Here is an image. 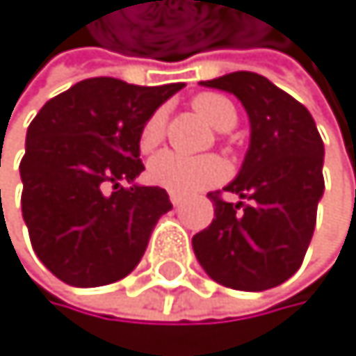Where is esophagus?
Segmentation results:
<instances>
[{
  "label": "esophagus",
  "mask_w": 356,
  "mask_h": 356,
  "mask_svg": "<svg viewBox=\"0 0 356 356\" xmlns=\"http://www.w3.org/2000/svg\"><path fill=\"white\" fill-rule=\"evenodd\" d=\"M169 200H171V204H174V207H180L182 202H185V198H182L180 193H171V195H169Z\"/></svg>",
  "instance_id": "esophagus-1"
}]
</instances>
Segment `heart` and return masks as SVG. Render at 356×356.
Returning a JSON list of instances; mask_svg holds the SVG:
<instances>
[{
	"label": "heart",
	"instance_id": "1",
	"mask_svg": "<svg viewBox=\"0 0 356 356\" xmlns=\"http://www.w3.org/2000/svg\"><path fill=\"white\" fill-rule=\"evenodd\" d=\"M191 107L198 112L209 125L218 131H227L238 123V112L233 103L216 92L198 94ZM165 136V114L158 110L154 112L140 129L138 145L143 152H152L161 145ZM227 169L225 163L218 156H200V158H187L174 152H161L154 156L147 165V176L156 187L167 189L171 193H195L204 187H211L225 178Z\"/></svg>",
	"mask_w": 356,
	"mask_h": 356
}]
</instances>
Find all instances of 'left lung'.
<instances>
[{
  "label": "left lung",
  "mask_w": 356,
  "mask_h": 356,
  "mask_svg": "<svg viewBox=\"0 0 356 356\" xmlns=\"http://www.w3.org/2000/svg\"><path fill=\"white\" fill-rule=\"evenodd\" d=\"M204 88L225 90L244 105L251 143L236 180L218 193L216 218L191 244L207 275L236 291L275 289L293 277L310 244L323 195V143L306 107L255 72H231ZM246 200V203H242Z\"/></svg>",
  "instance_id": "1"
}]
</instances>
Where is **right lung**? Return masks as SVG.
I'll return each mask as SVG.
<instances>
[{"label":"right lung","instance_id":"add662e5","mask_svg":"<svg viewBox=\"0 0 356 356\" xmlns=\"http://www.w3.org/2000/svg\"><path fill=\"white\" fill-rule=\"evenodd\" d=\"M182 88L86 79L33 118L19 165L22 213L37 257L61 282L105 286L140 262L171 202L165 189L136 185L145 169L138 136Z\"/></svg>","mask_w":356,"mask_h":356}]
</instances>
